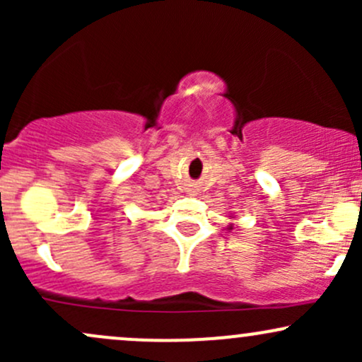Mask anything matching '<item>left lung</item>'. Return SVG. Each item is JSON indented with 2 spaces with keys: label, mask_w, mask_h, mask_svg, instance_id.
I'll use <instances>...</instances> for the list:
<instances>
[{
  "label": "left lung",
  "mask_w": 362,
  "mask_h": 362,
  "mask_svg": "<svg viewBox=\"0 0 362 362\" xmlns=\"http://www.w3.org/2000/svg\"><path fill=\"white\" fill-rule=\"evenodd\" d=\"M228 228H230V230H231V228H233V226H228Z\"/></svg>",
  "instance_id": "8db88e82"
}]
</instances>
